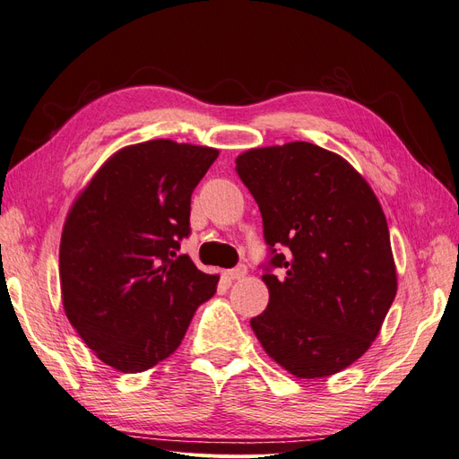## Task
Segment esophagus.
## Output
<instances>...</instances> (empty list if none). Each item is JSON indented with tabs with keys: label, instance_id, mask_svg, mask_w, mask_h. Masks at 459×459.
Here are the masks:
<instances>
[{
	"label": "esophagus",
	"instance_id": "esophagus-1",
	"mask_svg": "<svg viewBox=\"0 0 459 459\" xmlns=\"http://www.w3.org/2000/svg\"><path fill=\"white\" fill-rule=\"evenodd\" d=\"M228 275H230V280H241V277L247 275V266H245V264H239V266H235L233 270H230Z\"/></svg>",
	"mask_w": 459,
	"mask_h": 459
}]
</instances>
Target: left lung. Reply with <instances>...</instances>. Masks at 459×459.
Instances as JSON below:
<instances>
[{
    "label": "left lung",
    "mask_w": 459,
    "mask_h": 459,
    "mask_svg": "<svg viewBox=\"0 0 459 459\" xmlns=\"http://www.w3.org/2000/svg\"><path fill=\"white\" fill-rule=\"evenodd\" d=\"M235 164L260 208L270 251L262 264L270 302L251 319L256 339L300 379L349 368L377 337L396 297L377 197L342 157L307 142L251 149Z\"/></svg>",
    "instance_id": "8db88e82"
}]
</instances>
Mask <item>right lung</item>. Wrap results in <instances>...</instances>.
I'll list each match as a JSON object with an SVG mask.
<instances>
[{
	"label": "right lung",
	"mask_w": 459,
	"mask_h": 459,
	"mask_svg": "<svg viewBox=\"0 0 459 459\" xmlns=\"http://www.w3.org/2000/svg\"><path fill=\"white\" fill-rule=\"evenodd\" d=\"M211 147L152 140L120 149L66 216L59 273L68 322L107 366L140 373L182 342L220 277L176 256Z\"/></svg>",
	"instance_id": "obj_1"
}]
</instances>
